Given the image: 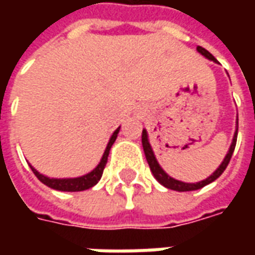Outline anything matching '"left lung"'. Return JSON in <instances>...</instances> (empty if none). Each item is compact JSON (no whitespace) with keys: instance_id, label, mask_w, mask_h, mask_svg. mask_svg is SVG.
Segmentation results:
<instances>
[{"instance_id":"8db88e82","label":"left lung","mask_w":255,"mask_h":255,"mask_svg":"<svg viewBox=\"0 0 255 255\" xmlns=\"http://www.w3.org/2000/svg\"><path fill=\"white\" fill-rule=\"evenodd\" d=\"M198 53H201L202 56H205L209 60H212V61H217L216 58L210 54V53L206 50V49H203L202 46H197ZM236 138H238V119H236V131L235 135H234V139H232V143H231V147L228 150V153L225 155L224 161L220 164V166L216 169V171L208 177V179H205L202 182H198V183H184L180 182V180H176V179H173L171 177L168 173H165V171L162 169L160 166V164L157 162L155 160V155L153 153V149H151V146L149 143V138H147V132H146V129L142 131V146H143V151L144 155H146V160H147V164L150 166V171L151 173L154 175V177L158 180V183H161L164 187L166 188H171V190H175V191H194V190H199V188L205 187V186H208L209 183L214 182L217 177L221 176V173L225 171V168L228 166L230 164V160L232 154H234V150H235L236 146Z\"/></svg>"}]
</instances>
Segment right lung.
Masks as SVG:
<instances>
[{"mask_svg": "<svg viewBox=\"0 0 255 255\" xmlns=\"http://www.w3.org/2000/svg\"><path fill=\"white\" fill-rule=\"evenodd\" d=\"M120 131V127L117 128L116 131L113 132V135L109 139V143L106 146L105 151H104V155H102V158H101L100 164L95 166L93 171L87 173V175H84V176L80 177H72V179H52V177H47L45 175H42L39 172L36 171L35 168H32L30 165V168L34 172V175H35L39 180H41L43 184H46L47 187L53 188V190H58V191H84V190H87V188H91L93 186H95L97 183L100 182L101 176H102V173H104V169H105L106 162H108V155H109V151H111L112 144L115 143V140L117 138V133Z\"/></svg>", "mask_w": 255, "mask_h": 255, "instance_id": "obj_1", "label": "right lung"}]
</instances>
